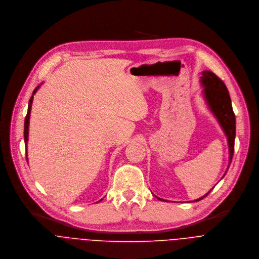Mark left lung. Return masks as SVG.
<instances>
[{"mask_svg":"<svg viewBox=\"0 0 259 259\" xmlns=\"http://www.w3.org/2000/svg\"><path fill=\"white\" fill-rule=\"evenodd\" d=\"M201 84L204 87L203 95L206 103H207L209 109L219 120L222 128L224 130L228 138L229 154H230V160H229V166H228L229 168L232 162L233 155H234L235 137H236V118H235V114L232 107L231 97L225 82L211 71L205 70L202 72ZM210 191L206 195L202 196L201 198L195 200V202L205 198L210 193ZM160 200L164 201L162 199Z\"/></svg>","mask_w":259,"mask_h":259,"instance_id":"1","label":"left lung"}]
</instances>
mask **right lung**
<instances>
[{
  "instance_id": "right-lung-1",
  "label": "right lung",
  "mask_w": 259,
  "mask_h": 259,
  "mask_svg": "<svg viewBox=\"0 0 259 259\" xmlns=\"http://www.w3.org/2000/svg\"><path fill=\"white\" fill-rule=\"evenodd\" d=\"M39 85H37L33 93L32 96L30 97L29 103H28V109H27V114L25 116V120H24V142H25V153H26V160H27V141H28V127H29V117H30V110H31V104H32V100H33V95L36 93V91L38 90ZM102 200V199H101ZM100 200V201H101ZM99 202V201H98Z\"/></svg>"
}]
</instances>
